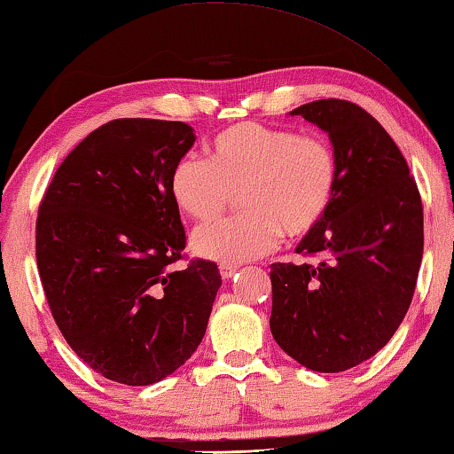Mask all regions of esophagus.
Instances as JSON below:
<instances>
[{"instance_id": "obj_1", "label": "esophagus", "mask_w": 454, "mask_h": 454, "mask_svg": "<svg viewBox=\"0 0 454 454\" xmlns=\"http://www.w3.org/2000/svg\"><path fill=\"white\" fill-rule=\"evenodd\" d=\"M238 270H240V266H236V263H230V262H222L220 263V276L224 278V279L232 278Z\"/></svg>"}]
</instances>
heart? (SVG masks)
<instances>
[{"label":"heart","mask_w":454,"mask_h":454,"mask_svg":"<svg viewBox=\"0 0 454 454\" xmlns=\"http://www.w3.org/2000/svg\"><path fill=\"white\" fill-rule=\"evenodd\" d=\"M208 162L183 156L170 172L180 212L199 222L218 218L240 192L244 212L202 226L192 250L208 260L246 262L282 240L308 236L325 218L337 188V159L321 137L260 122H238L206 145Z\"/></svg>","instance_id":"heart-1"}]
</instances>
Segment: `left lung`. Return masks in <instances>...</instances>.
<instances>
[{"label": "left lung", "mask_w": 454, "mask_h": 454, "mask_svg": "<svg viewBox=\"0 0 454 454\" xmlns=\"http://www.w3.org/2000/svg\"><path fill=\"white\" fill-rule=\"evenodd\" d=\"M290 114L327 133L340 176L325 218L295 248L319 263H271L270 329L303 367L340 373L385 348L405 317L423 260V204L399 146L361 106L321 98Z\"/></svg>", "instance_id": "8db88e82"}]
</instances>
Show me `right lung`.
I'll return each instance as SVG.
<instances>
[{
	"mask_svg": "<svg viewBox=\"0 0 454 454\" xmlns=\"http://www.w3.org/2000/svg\"><path fill=\"white\" fill-rule=\"evenodd\" d=\"M194 141L180 121H111L73 148L41 200L35 254L47 303L71 349L111 381H160L206 333L218 266L172 268L186 236L170 172Z\"/></svg>",
	"mask_w": 454,
	"mask_h": 454,
	"instance_id": "right-lung-1",
	"label": "right lung"
}]
</instances>
